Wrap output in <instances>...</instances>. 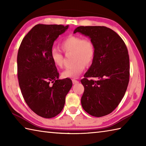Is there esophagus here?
Returning <instances> with one entry per match:
<instances>
[{
	"instance_id": "obj_1",
	"label": "esophagus",
	"mask_w": 146,
	"mask_h": 146,
	"mask_svg": "<svg viewBox=\"0 0 146 146\" xmlns=\"http://www.w3.org/2000/svg\"><path fill=\"white\" fill-rule=\"evenodd\" d=\"M72 82H73V84H78V83L79 82H78V80H76L73 79V80H72Z\"/></svg>"
}]
</instances>
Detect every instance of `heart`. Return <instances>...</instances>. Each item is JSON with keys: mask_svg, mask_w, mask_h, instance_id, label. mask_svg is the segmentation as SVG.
Segmentation results:
<instances>
[{"mask_svg": "<svg viewBox=\"0 0 146 146\" xmlns=\"http://www.w3.org/2000/svg\"><path fill=\"white\" fill-rule=\"evenodd\" d=\"M59 45L64 52H72V61L74 62L71 67L62 73V76L64 78H78L85 70V64L89 66L94 61L96 48L93 42L89 38L70 35L64 39ZM50 56L54 65L62 67L64 57L59 50L53 48L50 51Z\"/></svg>", "mask_w": 146, "mask_h": 146, "instance_id": "1", "label": "heart"}]
</instances>
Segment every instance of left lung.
<instances>
[{"instance_id": "left-lung-1", "label": "left lung", "mask_w": 146, "mask_h": 146, "mask_svg": "<svg viewBox=\"0 0 146 146\" xmlns=\"http://www.w3.org/2000/svg\"><path fill=\"white\" fill-rule=\"evenodd\" d=\"M89 37L96 54L81 83L84 92L81 99L84 110L89 115H109L121 102L129 82L130 61L126 45L115 31L106 27H78L74 33ZM88 78H96V81Z\"/></svg>"}]
</instances>
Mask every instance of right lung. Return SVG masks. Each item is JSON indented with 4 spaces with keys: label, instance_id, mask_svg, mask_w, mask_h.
<instances>
[{
    "label": "right lung",
    "instance_id": "add662e5",
    "mask_svg": "<svg viewBox=\"0 0 146 146\" xmlns=\"http://www.w3.org/2000/svg\"><path fill=\"white\" fill-rule=\"evenodd\" d=\"M68 28V25H36L24 37L18 50V78L21 94L30 109L43 118H53L61 112L72 87L71 79H59L50 56L54 41Z\"/></svg>",
    "mask_w": 146,
    "mask_h": 146
}]
</instances>
